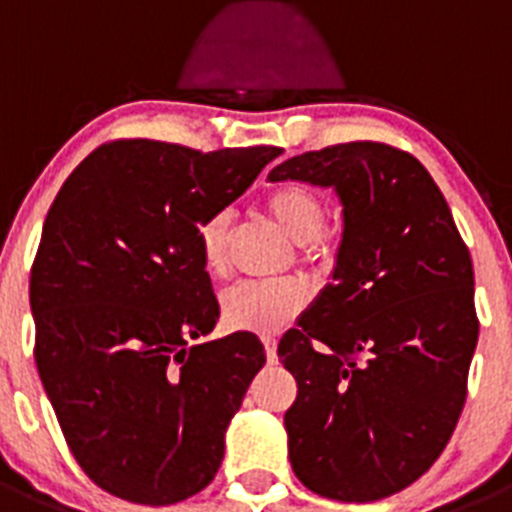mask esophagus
<instances>
[{
	"label": "esophagus",
	"instance_id": "34e87169",
	"mask_svg": "<svg viewBox=\"0 0 512 512\" xmlns=\"http://www.w3.org/2000/svg\"><path fill=\"white\" fill-rule=\"evenodd\" d=\"M264 351H266V361H269V364H277V361H279V356H277V338L266 336L264 338Z\"/></svg>",
	"mask_w": 512,
	"mask_h": 512
}]
</instances>
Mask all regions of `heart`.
<instances>
[{
  "instance_id": "1",
  "label": "heart",
  "mask_w": 512,
  "mask_h": 512,
  "mask_svg": "<svg viewBox=\"0 0 512 512\" xmlns=\"http://www.w3.org/2000/svg\"><path fill=\"white\" fill-rule=\"evenodd\" d=\"M266 212L282 228L289 241L297 243V259L307 266H318L325 261V202L315 189L305 184H279L264 200ZM228 215L205 217L197 228L200 243V261L210 277H220L228 264ZM305 305L300 287L295 284H259L238 282L225 289L220 297V315L223 323L233 330L248 333H274L284 323L295 318Z\"/></svg>"
}]
</instances>
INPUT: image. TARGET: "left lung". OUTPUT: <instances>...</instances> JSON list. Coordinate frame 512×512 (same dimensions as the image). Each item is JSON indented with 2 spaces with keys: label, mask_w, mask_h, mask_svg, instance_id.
Masks as SVG:
<instances>
[{
  "label": "left lung",
  "mask_w": 512,
  "mask_h": 512,
  "mask_svg": "<svg viewBox=\"0 0 512 512\" xmlns=\"http://www.w3.org/2000/svg\"><path fill=\"white\" fill-rule=\"evenodd\" d=\"M333 187V277L279 341L297 400L289 461L307 490L372 503L413 485L456 428L477 348L474 269L418 158L356 140L287 158L269 182Z\"/></svg>",
  "instance_id": "left-lung-1"
}]
</instances>
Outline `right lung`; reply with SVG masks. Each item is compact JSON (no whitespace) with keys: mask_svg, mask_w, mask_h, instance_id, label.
Returning <instances> with one entry per match:
<instances>
[{"mask_svg":"<svg viewBox=\"0 0 512 512\" xmlns=\"http://www.w3.org/2000/svg\"><path fill=\"white\" fill-rule=\"evenodd\" d=\"M277 146L202 153L112 140L56 194L30 271L35 364L94 485L138 505L205 490L266 354L220 318L197 228L253 184Z\"/></svg>","mask_w":512,"mask_h":512,"instance_id":"add662e5","label":"right lung"}]
</instances>
